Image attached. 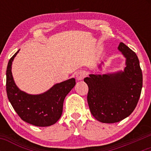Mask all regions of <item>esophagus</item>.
<instances>
[{
    "label": "esophagus",
    "instance_id": "34e87169",
    "mask_svg": "<svg viewBox=\"0 0 151 151\" xmlns=\"http://www.w3.org/2000/svg\"><path fill=\"white\" fill-rule=\"evenodd\" d=\"M84 76H85V73H84V71H79L76 74V79H77L78 81L79 80H82L84 79Z\"/></svg>",
    "mask_w": 151,
    "mask_h": 151
}]
</instances>
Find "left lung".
<instances>
[{
	"label": "left lung",
	"mask_w": 151,
	"mask_h": 151,
	"mask_svg": "<svg viewBox=\"0 0 151 151\" xmlns=\"http://www.w3.org/2000/svg\"><path fill=\"white\" fill-rule=\"evenodd\" d=\"M117 49L125 58L123 70L90 74L84 81L88 86L87 102L91 113L102 123H116L135 109L142 88V72L136 53L123 42ZM106 61V60H104ZM97 65L100 71L104 62Z\"/></svg>",
	"instance_id": "obj_1"
}]
</instances>
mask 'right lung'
<instances>
[{
    "label": "right lung",
    "instance_id": "add662e5",
    "mask_svg": "<svg viewBox=\"0 0 151 151\" xmlns=\"http://www.w3.org/2000/svg\"><path fill=\"white\" fill-rule=\"evenodd\" d=\"M20 49L9 60L6 71L9 101L22 120L36 127H49L60 118L65 97L76 84L75 78L56 83L44 93L29 94L20 90L12 75V63Z\"/></svg>",
    "mask_w": 151,
    "mask_h": 151
}]
</instances>
